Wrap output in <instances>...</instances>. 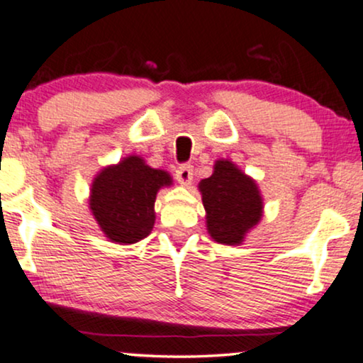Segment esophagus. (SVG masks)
<instances>
[{
  "label": "esophagus",
  "mask_w": 363,
  "mask_h": 363,
  "mask_svg": "<svg viewBox=\"0 0 363 363\" xmlns=\"http://www.w3.org/2000/svg\"><path fill=\"white\" fill-rule=\"evenodd\" d=\"M176 179L179 181V184L189 186L192 181V166H189V164H182V166H179L176 171Z\"/></svg>",
  "instance_id": "34e87169"
}]
</instances>
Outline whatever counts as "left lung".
<instances>
[{"mask_svg":"<svg viewBox=\"0 0 363 363\" xmlns=\"http://www.w3.org/2000/svg\"><path fill=\"white\" fill-rule=\"evenodd\" d=\"M206 209V228L219 245L240 246L263 218V196L253 177L233 160L219 159L213 174L199 182Z\"/></svg>","mask_w":363,"mask_h":363,"instance_id":"obj_1","label":"left lung"}]
</instances>
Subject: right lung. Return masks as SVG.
<instances>
[{
  "instance_id": "add662e5",
  "label": "right lung",
  "mask_w": 363,
  "mask_h": 363,
  "mask_svg": "<svg viewBox=\"0 0 363 363\" xmlns=\"http://www.w3.org/2000/svg\"><path fill=\"white\" fill-rule=\"evenodd\" d=\"M167 171L154 169L130 154L105 166L90 186L89 208L100 231L116 245H134L152 231L154 203L162 187H171Z\"/></svg>"
}]
</instances>
